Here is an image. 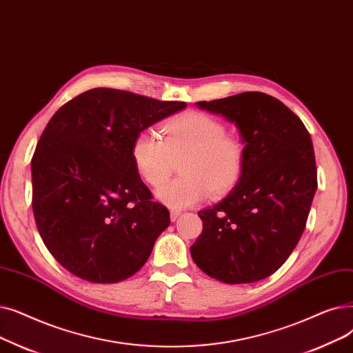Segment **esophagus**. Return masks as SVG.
Returning <instances> with one entry per match:
<instances>
[{
    "label": "esophagus",
    "mask_w": 353,
    "mask_h": 353,
    "mask_svg": "<svg viewBox=\"0 0 353 353\" xmlns=\"http://www.w3.org/2000/svg\"><path fill=\"white\" fill-rule=\"evenodd\" d=\"M170 215H171V221H175L176 218L181 215V211L179 210H171Z\"/></svg>",
    "instance_id": "esophagus-1"
}]
</instances>
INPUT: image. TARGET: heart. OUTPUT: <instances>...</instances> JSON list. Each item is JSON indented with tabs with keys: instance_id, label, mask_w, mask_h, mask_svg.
Returning <instances> with one entry per match:
<instances>
[{
	"instance_id": "1",
	"label": "heart",
	"mask_w": 353,
	"mask_h": 353,
	"mask_svg": "<svg viewBox=\"0 0 353 353\" xmlns=\"http://www.w3.org/2000/svg\"><path fill=\"white\" fill-rule=\"evenodd\" d=\"M163 139L152 130L135 137L130 157L137 172L150 187H161L179 163L181 176L157 191L166 207L181 210L195 205L208 192L224 195L237 185L245 165V146L228 135L216 117L188 110L162 125Z\"/></svg>"
}]
</instances>
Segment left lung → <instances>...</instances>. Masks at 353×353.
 Segmentation results:
<instances>
[{
  "label": "left lung",
  "mask_w": 353,
  "mask_h": 353,
  "mask_svg": "<svg viewBox=\"0 0 353 353\" xmlns=\"http://www.w3.org/2000/svg\"><path fill=\"white\" fill-rule=\"evenodd\" d=\"M196 106L237 126L245 165L236 188L198 212L204 227L191 245L192 260L218 281H259L289 259L306 227L317 188L310 135L286 105L261 92Z\"/></svg>",
  "instance_id": "obj_1"
}]
</instances>
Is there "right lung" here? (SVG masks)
<instances>
[{"instance_id":"right-lung-1","label":"right lung","mask_w":353,"mask_h":353,"mask_svg":"<svg viewBox=\"0 0 353 353\" xmlns=\"http://www.w3.org/2000/svg\"><path fill=\"white\" fill-rule=\"evenodd\" d=\"M185 108L97 88L53 114L31 159L32 212L65 270L92 283H117L146 263L171 220L133 166L132 142Z\"/></svg>"}]
</instances>
